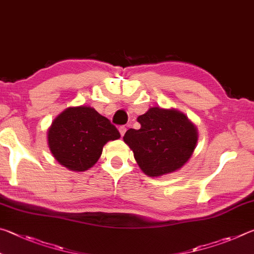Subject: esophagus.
<instances>
[{
  "mask_svg": "<svg viewBox=\"0 0 254 254\" xmlns=\"http://www.w3.org/2000/svg\"><path fill=\"white\" fill-rule=\"evenodd\" d=\"M119 131H120V134H121V136H123L124 134H126V132H127V127H124V126L120 127H119Z\"/></svg>",
  "mask_w": 254,
  "mask_h": 254,
  "instance_id": "obj_1",
  "label": "esophagus"
}]
</instances>
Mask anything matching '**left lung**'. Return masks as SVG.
I'll use <instances>...</instances> for the list:
<instances>
[{
	"instance_id": "obj_1",
	"label": "left lung",
	"mask_w": 254,
	"mask_h": 254,
	"mask_svg": "<svg viewBox=\"0 0 254 254\" xmlns=\"http://www.w3.org/2000/svg\"><path fill=\"white\" fill-rule=\"evenodd\" d=\"M139 130L130 128L123 136L140 169L149 177L173 174L194 153L198 131L183 112L154 106L137 117Z\"/></svg>"
}]
</instances>
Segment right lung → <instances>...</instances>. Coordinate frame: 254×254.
<instances>
[{
  "label": "right lung",
  "mask_w": 254,
  "mask_h": 254,
  "mask_svg": "<svg viewBox=\"0 0 254 254\" xmlns=\"http://www.w3.org/2000/svg\"><path fill=\"white\" fill-rule=\"evenodd\" d=\"M110 120L91 106H70L56 118L47 133L51 153L72 171H86L100 159L103 147L120 139Z\"/></svg>",
  "instance_id": "add662e5"
}]
</instances>
